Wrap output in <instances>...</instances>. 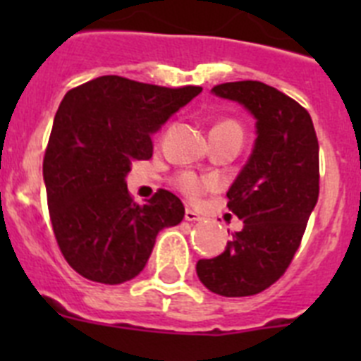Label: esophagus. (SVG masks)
I'll list each match as a JSON object with an SVG mask.
<instances>
[{"label": "esophagus", "instance_id": "34e87169", "mask_svg": "<svg viewBox=\"0 0 361 361\" xmlns=\"http://www.w3.org/2000/svg\"><path fill=\"white\" fill-rule=\"evenodd\" d=\"M184 220H188V222H200V220H202V216H200L199 213L193 212V209L188 208L186 212H184Z\"/></svg>", "mask_w": 361, "mask_h": 361}]
</instances>
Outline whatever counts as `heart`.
I'll return each instance as SVG.
<instances>
[{
    "mask_svg": "<svg viewBox=\"0 0 361 361\" xmlns=\"http://www.w3.org/2000/svg\"><path fill=\"white\" fill-rule=\"evenodd\" d=\"M213 130H231V132L242 133L240 126H238L237 123H233V121H224V123H219ZM175 184H177L178 190L183 191L186 197H190V199H195V197H199L200 193L206 190V188L212 186V183H209V180L199 178L197 175H193V173L178 175L177 180H175Z\"/></svg>",
    "mask_w": 361,
    "mask_h": 361,
    "instance_id": "obj_1",
    "label": "heart"
}]
</instances>
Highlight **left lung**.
<instances>
[{
	"instance_id": "8db88e82",
	"label": "left lung",
	"mask_w": 361,
	"mask_h": 361,
	"mask_svg": "<svg viewBox=\"0 0 361 361\" xmlns=\"http://www.w3.org/2000/svg\"><path fill=\"white\" fill-rule=\"evenodd\" d=\"M213 95L255 117L253 149L228 190V208L244 222L226 250L199 260L197 275L220 296L264 291L286 273L318 202V139L305 108L260 81L215 86Z\"/></svg>"
}]
</instances>
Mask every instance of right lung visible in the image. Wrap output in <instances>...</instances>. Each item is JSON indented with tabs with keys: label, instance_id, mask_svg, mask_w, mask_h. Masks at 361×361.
<instances>
[{
	"label": "right lung",
	"instance_id": "right-lung-1",
	"mask_svg": "<svg viewBox=\"0 0 361 361\" xmlns=\"http://www.w3.org/2000/svg\"><path fill=\"white\" fill-rule=\"evenodd\" d=\"M200 92L103 75L63 97L43 178L59 250L81 276L110 286L135 279L159 231L184 219L180 199L166 190L137 204L126 177L133 161L152 157L153 133Z\"/></svg>",
	"mask_w": 361,
	"mask_h": 361
}]
</instances>
